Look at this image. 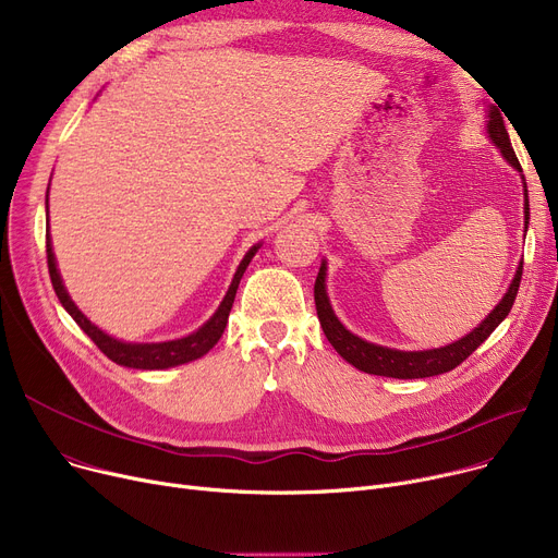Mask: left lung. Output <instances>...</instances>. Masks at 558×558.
I'll return each mask as SVG.
<instances>
[{
	"label": "left lung",
	"mask_w": 558,
	"mask_h": 558,
	"mask_svg": "<svg viewBox=\"0 0 558 558\" xmlns=\"http://www.w3.org/2000/svg\"><path fill=\"white\" fill-rule=\"evenodd\" d=\"M486 133L490 137V142L500 149V154L505 156V160L515 167L518 171H522L515 151L511 146L502 112L497 110L495 106L488 108L486 114ZM522 175V173H520ZM522 187H524V232L526 226H530V194H526V183L522 175ZM326 276H328V264L326 259L320 262V269L314 282V303H316V314L320 320V328H324L328 341L332 343V348L337 353L348 362L353 364L355 368L371 373V375H385V377H398V379H416V377H432V375H441L448 373L452 368H457L465 357H471L475 350L490 337V332L502 324V320L509 316L518 287H520V278H522V262L518 264L515 276L507 289V294L502 296V301L495 305V310L482 320V324L468 332L465 337L441 345V348H429V350H396V348H387V345H377L371 343L357 335H353L350 330H345V326L337 318L330 299H328V289H326Z\"/></svg>",
	"instance_id": "1"
}]
</instances>
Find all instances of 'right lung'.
Here are the masks:
<instances>
[{
  "instance_id": "add662e5",
  "label": "right lung",
  "mask_w": 558,
  "mask_h": 558,
  "mask_svg": "<svg viewBox=\"0 0 558 558\" xmlns=\"http://www.w3.org/2000/svg\"><path fill=\"white\" fill-rule=\"evenodd\" d=\"M49 196V192H47ZM49 201V198H47ZM262 244H255L248 248V253L242 257L238 271L232 276V282L226 291V296L221 301V305L217 307V312L205 320V324L181 339H171V341H156V343H133V341H122V339H114L110 335H106L101 328H97L90 318H87L70 299L68 289L63 284L61 271H58V264H56V255L51 248V238H49V219H47V264H49V276H51V284L58 301L68 310V314L76 320L78 328L90 337L101 353L112 360L114 364L120 366H129V368H140V371H162V368H171V366H181L187 362H194L198 357H203L208 353L210 348H215V343L221 339L226 324H228V314L230 307L234 303V294H238V287L240 280L246 271V267L251 264L253 255L257 253Z\"/></svg>"
}]
</instances>
